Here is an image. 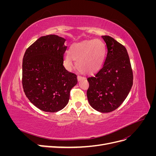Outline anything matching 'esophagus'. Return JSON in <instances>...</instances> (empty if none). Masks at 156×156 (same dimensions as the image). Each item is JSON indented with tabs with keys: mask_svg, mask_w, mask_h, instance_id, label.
Masks as SVG:
<instances>
[{
	"mask_svg": "<svg viewBox=\"0 0 156 156\" xmlns=\"http://www.w3.org/2000/svg\"><path fill=\"white\" fill-rule=\"evenodd\" d=\"M84 79V77H81V76H79L77 77V79H78V81H80V80H81V79Z\"/></svg>",
	"mask_w": 156,
	"mask_h": 156,
	"instance_id": "obj_1",
	"label": "esophagus"
}]
</instances>
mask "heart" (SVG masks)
<instances>
[{"label":"heart","mask_w":156,"mask_h":156,"mask_svg":"<svg viewBox=\"0 0 156 156\" xmlns=\"http://www.w3.org/2000/svg\"><path fill=\"white\" fill-rule=\"evenodd\" d=\"M106 55L105 45L100 40H90L75 44L70 47L69 54L64 58L65 66L70 69L73 60L80 72L92 74L101 68Z\"/></svg>","instance_id":"obj_1"}]
</instances>
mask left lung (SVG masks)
Here are the masks:
<instances>
[{"mask_svg":"<svg viewBox=\"0 0 156 156\" xmlns=\"http://www.w3.org/2000/svg\"><path fill=\"white\" fill-rule=\"evenodd\" d=\"M107 55L103 68L87 78V95L94 109L101 112L116 110L126 100L133 85V75L125 47L109 36H103Z\"/></svg>","mask_w":156,"mask_h":156,"instance_id":"8db88e82","label":"left lung"}]
</instances>
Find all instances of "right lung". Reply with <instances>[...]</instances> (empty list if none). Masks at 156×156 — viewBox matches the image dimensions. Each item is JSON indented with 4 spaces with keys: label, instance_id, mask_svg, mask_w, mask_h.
<instances>
[{
    "label": "right lung",
    "instance_id": "add662e5",
    "mask_svg": "<svg viewBox=\"0 0 156 156\" xmlns=\"http://www.w3.org/2000/svg\"><path fill=\"white\" fill-rule=\"evenodd\" d=\"M66 40L57 35L41 36L28 48L23 59L22 84L33 105L55 112L68 104L70 90L76 85V74L63 66Z\"/></svg>",
    "mask_w": 156,
    "mask_h": 156
}]
</instances>
